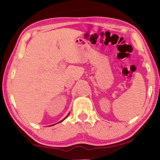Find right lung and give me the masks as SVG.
Wrapping results in <instances>:
<instances>
[{"label": "right lung", "instance_id": "obj_1", "mask_svg": "<svg viewBox=\"0 0 160 160\" xmlns=\"http://www.w3.org/2000/svg\"><path fill=\"white\" fill-rule=\"evenodd\" d=\"M68 115H67V116H66V117H65V118H64V119H63V120H61V122H62V121H63V120H64V119H66V117H68Z\"/></svg>", "mask_w": 160, "mask_h": 160}]
</instances>
